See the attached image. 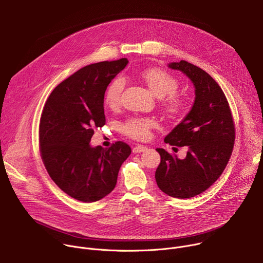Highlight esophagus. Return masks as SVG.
<instances>
[{
  "label": "esophagus",
  "mask_w": 263,
  "mask_h": 263,
  "mask_svg": "<svg viewBox=\"0 0 263 263\" xmlns=\"http://www.w3.org/2000/svg\"><path fill=\"white\" fill-rule=\"evenodd\" d=\"M146 149V147L145 146H143V145H136L135 147H133V153H142V152H144Z\"/></svg>",
  "instance_id": "obj_1"
}]
</instances>
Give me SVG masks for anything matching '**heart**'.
I'll return each instance as SVG.
<instances>
[{"mask_svg": "<svg viewBox=\"0 0 263 263\" xmlns=\"http://www.w3.org/2000/svg\"><path fill=\"white\" fill-rule=\"evenodd\" d=\"M141 78L155 97L164 98L163 106L167 112L178 115L183 110V101L175 93L178 88V81L172 74L159 68H152L143 71ZM124 87V79L117 78L112 81L106 89V104L110 107L120 105ZM154 127H156V122L153 119L131 118L121 125V131L131 138L142 140L149 136V130Z\"/></svg>", "mask_w": 263, "mask_h": 263, "instance_id": "b5f03b06", "label": "heart"}]
</instances>
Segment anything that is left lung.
I'll return each mask as SVG.
<instances>
[{
	"label": "left lung",
	"mask_w": 263,
	"mask_h": 263,
	"mask_svg": "<svg viewBox=\"0 0 263 263\" xmlns=\"http://www.w3.org/2000/svg\"><path fill=\"white\" fill-rule=\"evenodd\" d=\"M167 66L193 82L196 97L189 114L164 138L171 145L187 146L186 157L156 148L161 161L155 179L164 194L187 199L204 193L222 174L232 154L235 128L228 101L209 73L185 60Z\"/></svg>",
	"instance_id": "8db88e82"
}]
</instances>
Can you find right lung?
<instances>
[{
	"instance_id": "1",
	"label": "right lung",
	"mask_w": 263,
	"mask_h": 263,
	"mask_svg": "<svg viewBox=\"0 0 263 263\" xmlns=\"http://www.w3.org/2000/svg\"><path fill=\"white\" fill-rule=\"evenodd\" d=\"M127 58L86 65L51 92L40 123L44 164L60 190L81 202L99 201L115 190L131 147L117 141L91 146L95 127L105 125L107 86L128 64Z\"/></svg>"
}]
</instances>
